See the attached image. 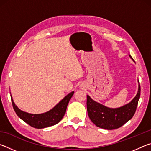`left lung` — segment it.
Returning a JSON list of instances; mask_svg holds the SVG:
<instances>
[{"label": "left lung", "mask_w": 151, "mask_h": 151, "mask_svg": "<svg viewBox=\"0 0 151 151\" xmlns=\"http://www.w3.org/2000/svg\"><path fill=\"white\" fill-rule=\"evenodd\" d=\"M130 57L132 59L131 56ZM140 95V86L139 84L137 95L131 103L117 109L108 108L103 104L96 103L87 95L86 107L89 118L96 127L99 128L107 130L118 129L131 120L134 116Z\"/></svg>", "instance_id": "obj_1"}]
</instances>
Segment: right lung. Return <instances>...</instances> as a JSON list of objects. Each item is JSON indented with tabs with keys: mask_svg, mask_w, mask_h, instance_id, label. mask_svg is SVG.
Segmentation results:
<instances>
[{
	"mask_svg": "<svg viewBox=\"0 0 151 151\" xmlns=\"http://www.w3.org/2000/svg\"><path fill=\"white\" fill-rule=\"evenodd\" d=\"M74 91L66 95L62 101L59 102L54 108L50 111H48L45 113L39 114H33L27 113L26 112L22 111L15 105L14 103L12 100V96L11 101L12 104L13 106L15 112L19 118L21 119L30 126H31L36 129H43L48 127L53 126L58 122H59L65 115L66 107L71 97L73 96Z\"/></svg>",
	"mask_w": 151,
	"mask_h": 151,
	"instance_id": "obj_1",
	"label": "right lung"
}]
</instances>
